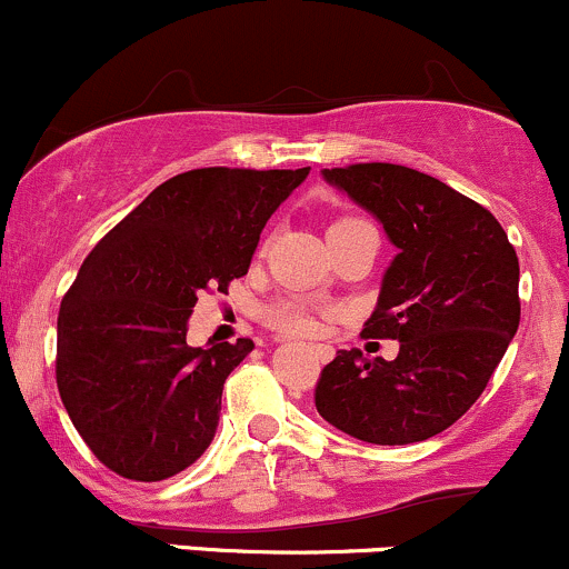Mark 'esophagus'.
<instances>
[{
    "mask_svg": "<svg viewBox=\"0 0 569 569\" xmlns=\"http://www.w3.org/2000/svg\"><path fill=\"white\" fill-rule=\"evenodd\" d=\"M316 353H318V359H321V361L332 359V348H329V346H318Z\"/></svg>",
    "mask_w": 569,
    "mask_h": 569,
    "instance_id": "34e87169",
    "label": "esophagus"
}]
</instances>
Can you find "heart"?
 <instances>
[{"label":"heart","instance_id":"heart-1","mask_svg":"<svg viewBox=\"0 0 569 569\" xmlns=\"http://www.w3.org/2000/svg\"><path fill=\"white\" fill-rule=\"evenodd\" d=\"M365 218L359 216H340L335 218L332 227H329V234L337 232V229L353 227V223H361ZM267 321L272 323L274 329L286 335H310L313 332V318L308 316V310L299 302H291V299H283V302H274L270 310H267Z\"/></svg>","mask_w":569,"mask_h":569}]
</instances>
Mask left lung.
Segmentation results:
<instances>
[{"label": "left lung", "instance_id": "1", "mask_svg": "<svg viewBox=\"0 0 569 569\" xmlns=\"http://www.w3.org/2000/svg\"><path fill=\"white\" fill-rule=\"evenodd\" d=\"M397 246L361 337L397 340L395 361L337 351L316 410L340 432L408 446L459 421L483 395L521 318L518 256L499 221L442 180L402 164L323 170Z\"/></svg>", "mask_w": 569, "mask_h": 569}]
</instances>
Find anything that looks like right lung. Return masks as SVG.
I'll return each instance as SVG.
<instances>
[{
	"mask_svg": "<svg viewBox=\"0 0 569 569\" xmlns=\"http://www.w3.org/2000/svg\"><path fill=\"white\" fill-rule=\"evenodd\" d=\"M302 170L204 167L161 183L86 256L56 323V386L93 457L129 480L208 451L229 372L253 340L191 348L199 291H227Z\"/></svg>",
	"mask_w": 569,
	"mask_h": 569,
	"instance_id": "1",
	"label": "right lung"
}]
</instances>
